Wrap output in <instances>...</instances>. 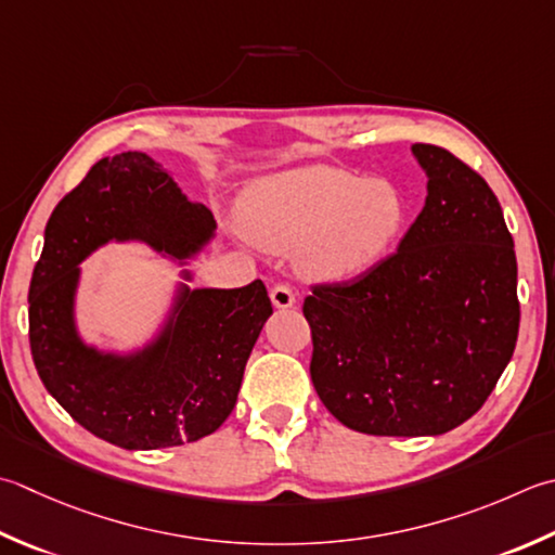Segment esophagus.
<instances>
[{
  "label": "esophagus",
  "instance_id": "34e87169",
  "mask_svg": "<svg viewBox=\"0 0 555 555\" xmlns=\"http://www.w3.org/2000/svg\"><path fill=\"white\" fill-rule=\"evenodd\" d=\"M269 296H271V302H274L276 308H291L293 302H296V293H293V288L288 284L271 286Z\"/></svg>",
  "mask_w": 555,
  "mask_h": 555
}]
</instances>
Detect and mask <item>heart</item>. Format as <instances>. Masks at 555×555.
Masks as SVG:
<instances>
[{"instance_id":"obj_1","label":"heart","mask_w":555,"mask_h":555,"mask_svg":"<svg viewBox=\"0 0 555 555\" xmlns=\"http://www.w3.org/2000/svg\"><path fill=\"white\" fill-rule=\"evenodd\" d=\"M395 184L361 180L334 166H308L259 184L245 223L271 253L298 249L306 274L349 279L371 269L404 225Z\"/></svg>"}]
</instances>
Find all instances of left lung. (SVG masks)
Returning <instances> with one entry per match:
<instances>
[{"instance_id": "8db88e82", "label": "left lung", "mask_w": 555, "mask_h": 555, "mask_svg": "<svg viewBox=\"0 0 555 555\" xmlns=\"http://www.w3.org/2000/svg\"><path fill=\"white\" fill-rule=\"evenodd\" d=\"M428 176L397 253L312 284L302 314L322 404L365 436H442L483 406L519 332L517 259L501 202L448 149L411 146Z\"/></svg>"}]
</instances>
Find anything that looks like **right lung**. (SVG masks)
<instances>
[{
	"instance_id": "obj_1",
	"label": "right lung",
	"mask_w": 555,
	"mask_h": 555,
	"mask_svg": "<svg viewBox=\"0 0 555 555\" xmlns=\"http://www.w3.org/2000/svg\"><path fill=\"white\" fill-rule=\"evenodd\" d=\"M214 228L211 211L139 151L98 160L54 206L28 288L30 353L48 392L105 442L156 450L211 436L235 406L271 300L259 279L228 291L182 286L154 344L134 356L101 353L74 327L76 264L107 241H144L182 259Z\"/></svg>"
}]
</instances>
